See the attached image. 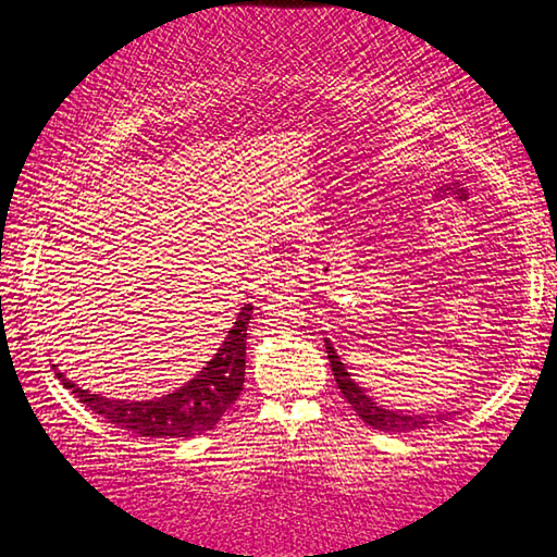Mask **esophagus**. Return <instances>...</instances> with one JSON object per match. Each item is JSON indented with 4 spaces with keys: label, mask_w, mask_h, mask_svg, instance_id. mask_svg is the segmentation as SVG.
I'll return each instance as SVG.
<instances>
[{
    "label": "esophagus",
    "mask_w": 557,
    "mask_h": 557,
    "mask_svg": "<svg viewBox=\"0 0 557 557\" xmlns=\"http://www.w3.org/2000/svg\"><path fill=\"white\" fill-rule=\"evenodd\" d=\"M300 268H297V264H289V262H282L280 268H275L272 270V285L275 287H280V289H293V287H297L300 285Z\"/></svg>",
    "instance_id": "esophagus-1"
}]
</instances>
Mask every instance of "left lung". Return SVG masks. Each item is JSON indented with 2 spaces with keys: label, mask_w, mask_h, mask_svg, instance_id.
<instances>
[{
  "label": "left lung",
  "mask_w": 557,
  "mask_h": 557,
  "mask_svg": "<svg viewBox=\"0 0 557 557\" xmlns=\"http://www.w3.org/2000/svg\"><path fill=\"white\" fill-rule=\"evenodd\" d=\"M325 354H327V360H331L335 383H338L341 394L346 396V401L354 406V411L366 421L368 426L379 429V432H419V429H426L432 424V417H426V413H401V411L383 409L381 404H375L373 398L368 396L354 379H350L346 363H343L341 356L335 354L333 343L327 338H325ZM446 417H451V413H446Z\"/></svg>",
  "instance_id": "1"
}]
</instances>
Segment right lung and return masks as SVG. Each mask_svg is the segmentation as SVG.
<instances>
[{"mask_svg": "<svg viewBox=\"0 0 557 557\" xmlns=\"http://www.w3.org/2000/svg\"><path fill=\"white\" fill-rule=\"evenodd\" d=\"M252 305H245L237 312V320L226 331L222 348L207 366L194 375L189 383L176 388L174 394L161 398H148V401H123V398H106L100 394H90L65 373L54 368V375L62 386L73 391L92 413L111 421V424L128 429L138 436L151 438H178L203 434L219 424L226 409L237 401L242 386H245V358H247V327L252 320Z\"/></svg>", "mask_w": 557, "mask_h": 557, "instance_id": "1", "label": "right lung"}]
</instances>
